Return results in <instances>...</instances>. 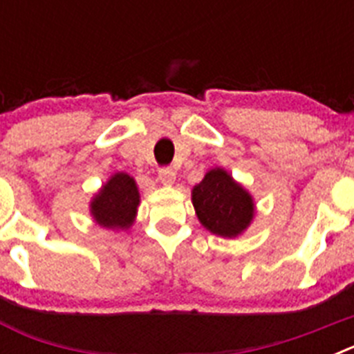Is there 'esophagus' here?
Returning a JSON list of instances; mask_svg holds the SVG:
<instances>
[{
  "mask_svg": "<svg viewBox=\"0 0 354 354\" xmlns=\"http://www.w3.org/2000/svg\"><path fill=\"white\" fill-rule=\"evenodd\" d=\"M159 180H161L162 186H171L175 183V171L171 168H161L159 170Z\"/></svg>",
  "mask_w": 354,
  "mask_h": 354,
  "instance_id": "esophagus-1",
  "label": "esophagus"
}]
</instances>
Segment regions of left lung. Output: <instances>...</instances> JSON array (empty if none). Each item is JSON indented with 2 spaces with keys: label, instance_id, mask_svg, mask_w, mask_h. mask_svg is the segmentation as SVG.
<instances>
[{
  "label": "left lung",
  "instance_id": "obj_1",
  "mask_svg": "<svg viewBox=\"0 0 354 354\" xmlns=\"http://www.w3.org/2000/svg\"><path fill=\"white\" fill-rule=\"evenodd\" d=\"M196 218L214 236L234 237L248 230L255 218L252 193L223 167H212L192 189Z\"/></svg>",
  "mask_w": 354,
  "mask_h": 354
}]
</instances>
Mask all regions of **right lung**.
Returning a JSON list of instances; mask_svg holds the SVG:
<instances>
[{
	"label": "right lung",
	"instance_id": "add662e5",
	"mask_svg": "<svg viewBox=\"0 0 354 354\" xmlns=\"http://www.w3.org/2000/svg\"><path fill=\"white\" fill-rule=\"evenodd\" d=\"M140 207L138 184L126 171H117L90 200V216L99 227L124 232L133 227Z\"/></svg>",
	"mask_w": 354,
	"mask_h": 354
}]
</instances>
